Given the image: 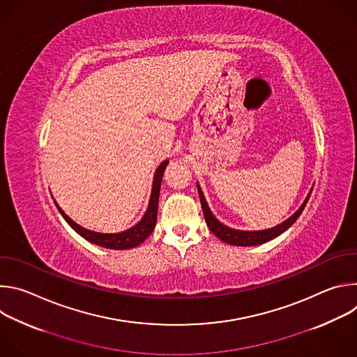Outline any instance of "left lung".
Listing matches in <instances>:
<instances>
[{"label":"left lung","mask_w":357,"mask_h":357,"mask_svg":"<svg viewBox=\"0 0 357 357\" xmlns=\"http://www.w3.org/2000/svg\"><path fill=\"white\" fill-rule=\"evenodd\" d=\"M196 186H197V193H199V197H200L203 216H205V220H206L208 227L211 229V231L216 237H219L222 241H225L227 244H231V245H241V247L259 245V244L267 243V241L278 237L280 234H282L285 230H288L296 222V219L299 218V215L302 213L305 206H307V202H308V199L312 193V189H314V188H311L308 196L305 197V200H303L302 205L299 206V209L291 218L284 220L282 223H280V225H277L271 229H266V230H237V229H231V227L223 225L220 220H218L215 218V215L212 213V211L208 205V202L205 199V195H203V192L200 189V185L196 183Z\"/></svg>","instance_id":"8db88e82"}]
</instances>
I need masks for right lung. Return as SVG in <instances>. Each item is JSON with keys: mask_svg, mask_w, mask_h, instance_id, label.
<instances>
[{"mask_svg": "<svg viewBox=\"0 0 357 357\" xmlns=\"http://www.w3.org/2000/svg\"><path fill=\"white\" fill-rule=\"evenodd\" d=\"M169 164V161H162L160 164V167L155 171L154 175V181H152V189H151V196H149V202H148V208L144 213V216L141 218V220L120 233H98L94 230H89L84 229L83 226L77 225L76 222H73L62 209L61 206L55 202V205L58 208V211L61 212V215L63 216V219L66 220V223L79 234L82 236L84 240L97 244L100 247L105 248H112V250H128L132 247H137L138 244H141L152 231L155 229L157 225V215H158V199H160V189H161V182H162V176H164V171L167 168V165Z\"/></svg>", "mask_w": 357, "mask_h": 357, "instance_id": "add662e5", "label": "right lung"}]
</instances>
